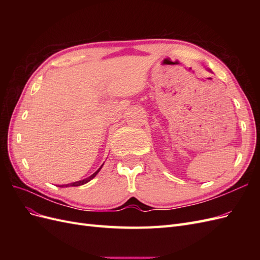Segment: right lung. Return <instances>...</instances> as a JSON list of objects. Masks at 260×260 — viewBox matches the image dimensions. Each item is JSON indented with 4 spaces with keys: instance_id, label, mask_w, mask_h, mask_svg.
<instances>
[{
    "instance_id": "right-lung-1",
    "label": "right lung",
    "mask_w": 260,
    "mask_h": 260,
    "mask_svg": "<svg viewBox=\"0 0 260 260\" xmlns=\"http://www.w3.org/2000/svg\"><path fill=\"white\" fill-rule=\"evenodd\" d=\"M104 165V164H103ZM103 165H102V166L94 172L93 175H91L90 177H88V178H85V179H83V180H80V181H77V182H73V183H69V184H65V185H60L61 187H67V186H79V185H83V184H85V183H88L89 181H91L94 177H95L98 174H99V171L101 170V168L103 167Z\"/></svg>"
}]
</instances>
